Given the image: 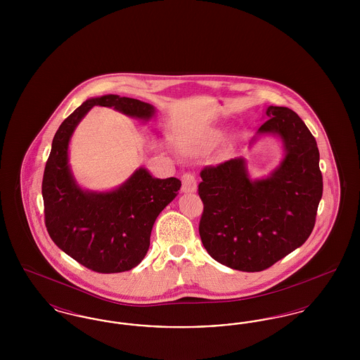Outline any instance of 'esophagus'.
<instances>
[{
    "instance_id": "obj_1",
    "label": "esophagus",
    "mask_w": 360,
    "mask_h": 360,
    "mask_svg": "<svg viewBox=\"0 0 360 360\" xmlns=\"http://www.w3.org/2000/svg\"><path fill=\"white\" fill-rule=\"evenodd\" d=\"M197 190V181L194 174L185 172L182 175V191L184 193H194Z\"/></svg>"
}]
</instances>
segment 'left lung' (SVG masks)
Returning <instances> with one entry per match:
<instances>
[{"label":"left lung","mask_w":360,"mask_h":360,"mask_svg":"<svg viewBox=\"0 0 360 360\" xmlns=\"http://www.w3.org/2000/svg\"><path fill=\"white\" fill-rule=\"evenodd\" d=\"M259 134L282 137L286 156L269 178L251 181L243 159L206 166L198 195L200 236L207 254L231 269L255 273L301 247L323 195L316 139L289 108L269 106Z\"/></svg>","instance_id":"left-lung-1"}]
</instances>
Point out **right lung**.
Wrapping results in <instances>:
<instances>
[{
    "mask_svg": "<svg viewBox=\"0 0 360 360\" xmlns=\"http://www.w3.org/2000/svg\"><path fill=\"white\" fill-rule=\"evenodd\" d=\"M93 106H113L131 117L148 120L153 105L108 94L77 108L56 131L47 159L41 194L44 223L52 241L86 269L115 274L143 260L156 217L181 188L178 178L159 179L139 169L122 186L89 193L75 185L68 165L70 137Z\"/></svg>",
    "mask_w": 360,
    "mask_h": 360,
    "instance_id": "obj_1",
    "label": "right lung"
}]
</instances>
